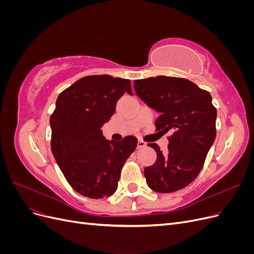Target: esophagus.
<instances>
[{
	"instance_id": "34e87169",
	"label": "esophagus",
	"mask_w": 254,
	"mask_h": 254,
	"mask_svg": "<svg viewBox=\"0 0 254 254\" xmlns=\"http://www.w3.org/2000/svg\"><path fill=\"white\" fill-rule=\"evenodd\" d=\"M146 146V143L144 142V141H142V140H139L137 141V148H143V147H145Z\"/></svg>"
}]
</instances>
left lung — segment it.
I'll return each mask as SVG.
<instances>
[{
	"label": "left lung",
	"mask_w": 254,
	"mask_h": 254,
	"mask_svg": "<svg viewBox=\"0 0 254 254\" xmlns=\"http://www.w3.org/2000/svg\"><path fill=\"white\" fill-rule=\"evenodd\" d=\"M136 95L160 113L157 131H171L168 150L156 143L155 164L145 167L147 186L158 193H173L186 188L200 173L216 136V108L209 92L186 78L157 76L133 81ZM158 132V133H159Z\"/></svg>",
	"instance_id": "left-lung-1"
}]
</instances>
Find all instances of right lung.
Instances as JSON below:
<instances>
[{
    "label": "right lung",
    "instance_id": "1",
    "mask_svg": "<svg viewBox=\"0 0 254 254\" xmlns=\"http://www.w3.org/2000/svg\"><path fill=\"white\" fill-rule=\"evenodd\" d=\"M129 79L110 75L86 76L61 92L51 115V148L68 184L84 197H109L118 189L122 167L134 151L137 139L106 140L102 127L109 122Z\"/></svg>",
    "mask_w": 254,
    "mask_h": 254
}]
</instances>
